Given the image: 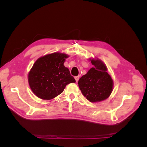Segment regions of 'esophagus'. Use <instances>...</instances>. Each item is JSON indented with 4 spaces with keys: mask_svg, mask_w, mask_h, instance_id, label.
<instances>
[{
    "mask_svg": "<svg viewBox=\"0 0 147 147\" xmlns=\"http://www.w3.org/2000/svg\"><path fill=\"white\" fill-rule=\"evenodd\" d=\"M79 78H80V76H77V77H75V80H76V82H78V81Z\"/></svg>",
    "mask_w": 147,
    "mask_h": 147,
    "instance_id": "obj_1",
    "label": "esophagus"
}]
</instances>
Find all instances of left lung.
<instances>
[{
  "label": "left lung",
  "instance_id": "obj_1",
  "mask_svg": "<svg viewBox=\"0 0 147 147\" xmlns=\"http://www.w3.org/2000/svg\"><path fill=\"white\" fill-rule=\"evenodd\" d=\"M94 67L79 79L78 84L82 94L91 102L107 99L113 91V82L107 73L106 65L99 59H90Z\"/></svg>",
  "mask_w": 147,
  "mask_h": 147
}]
</instances>
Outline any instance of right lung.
Instances as JSON below:
<instances>
[{"mask_svg": "<svg viewBox=\"0 0 147 147\" xmlns=\"http://www.w3.org/2000/svg\"><path fill=\"white\" fill-rule=\"evenodd\" d=\"M69 56L53 53L42 56L35 62L28 74L31 90L37 97L50 100L63 92L67 84L75 83L68 68L64 65Z\"/></svg>", "mask_w": 147, "mask_h": 147, "instance_id": "right-lung-1", "label": "right lung"}]
</instances>
